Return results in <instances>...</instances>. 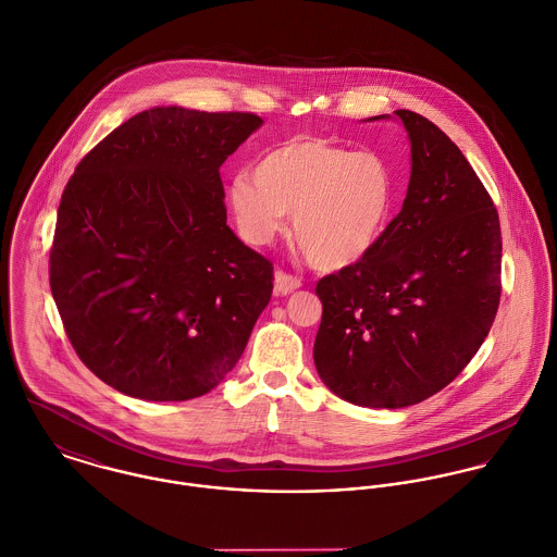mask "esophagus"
Here are the masks:
<instances>
[{"label": "esophagus", "instance_id": "1", "mask_svg": "<svg viewBox=\"0 0 557 557\" xmlns=\"http://www.w3.org/2000/svg\"><path fill=\"white\" fill-rule=\"evenodd\" d=\"M297 288H301V280H297L284 271L275 273V295H290Z\"/></svg>", "mask_w": 557, "mask_h": 557}]
</instances>
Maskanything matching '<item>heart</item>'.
<instances>
[{"label":"heart","mask_w":557,"mask_h":557,"mask_svg":"<svg viewBox=\"0 0 557 557\" xmlns=\"http://www.w3.org/2000/svg\"><path fill=\"white\" fill-rule=\"evenodd\" d=\"M398 200L389 161L319 137H295L267 150L253 178L238 174L225 205L240 238L267 245L293 213V238L312 267L342 271L374 251Z\"/></svg>","instance_id":"obj_1"}]
</instances>
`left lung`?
<instances>
[{
	"instance_id": "obj_1",
	"label": "left lung",
	"mask_w": 557,
	"mask_h": 557,
	"mask_svg": "<svg viewBox=\"0 0 557 557\" xmlns=\"http://www.w3.org/2000/svg\"><path fill=\"white\" fill-rule=\"evenodd\" d=\"M394 115L411 141L403 211L370 256L317 284V372L370 409L418 405L451 383L491 332L502 293L499 218L484 185L440 126Z\"/></svg>"
}]
</instances>
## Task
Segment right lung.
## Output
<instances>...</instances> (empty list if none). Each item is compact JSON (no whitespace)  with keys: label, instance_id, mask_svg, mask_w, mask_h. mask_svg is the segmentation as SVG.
<instances>
[{"label":"right lung","instance_id":"add662e5","mask_svg":"<svg viewBox=\"0 0 557 557\" xmlns=\"http://www.w3.org/2000/svg\"><path fill=\"white\" fill-rule=\"evenodd\" d=\"M253 113L152 108L95 146L58 209L49 280L79 359L152 403L209 394L240 359L273 267L225 223L223 161Z\"/></svg>","mask_w":557,"mask_h":557}]
</instances>
